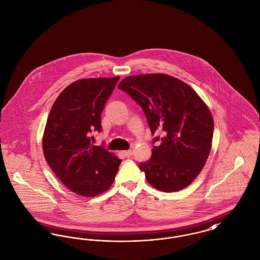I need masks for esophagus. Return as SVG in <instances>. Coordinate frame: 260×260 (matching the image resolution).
I'll return each mask as SVG.
<instances>
[{"instance_id":"obj_1","label":"esophagus","mask_w":260,"mask_h":260,"mask_svg":"<svg viewBox=\"0 0 260 260\" xmlns=\"http://www.w3.org/2000/svg\"><path fill=\"white\" fill-rule=\"evenodd\" d=\"M123 155L125 158H131L133 156V151L132 150H127V151H123Z\"/></svg>"}]
</instances>
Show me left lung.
<instances>
[{"label":"left lung","mask_w":260,"mask_h":260,"mask_svg":"<svg viewBox=\"0 0 260 260\" xmlns=\"http://www.w3.org/2000/svg\"><path fill=\"white\" fill-rule=\"evenodd\" d=\"M141 107L154 136L152 156L138 168L146 180L164 192L190 185L210 154L213 119L197 92L166 74L126 77L118 85ZM161 132L163 136H155Z\"/></svg>","instance_id":"obj_1"}]
</instances>
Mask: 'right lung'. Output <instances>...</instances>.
Masks as SVG:
<instances>
[{"label": "right lung", "mask_w": 260, "mask_h": 260, "mask_svg": "<svg viewBox=\"0 0 260 260\" xmlns=\"http://www.w3.org/2000/svg\"><path fill=\"white\" fill-rule=\"evenodd\" d=\"M120 77L78 80L53 103L43 137L50 169L76 194L94 197L111 186L122 160L103 146L92 145L100 133L101 112Z\"/></svg>", "instance_id": "right-lung-1"}]
</instances>
